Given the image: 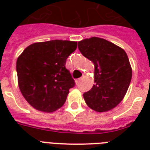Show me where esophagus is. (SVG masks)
I'll return each instance as SVG.
<instances>
[{
    "instance_id": "1",
    "label": "esophagus",
    "mask_w": 150,
    "mask_h": 150,
    "mask_svg": "<svg viewBox=\"0 0 150 150\" xmlns=\"http://www.w3.org/2000/svg\"><path fill=\"white\" fill-rule=\"evenodd\" d=\"M82 78H79V79H78L76 80V84H77V85L79 84V82H81V80H82Z\"/></svg>"
}]
</instances>
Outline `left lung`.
Instances as JSON below:
<instances>
[{"instance_id":"left-lung-1","label":"left lung","mask_w":150,"mask_h":150,"mask_svg":"<svg viewBox=\"0 0 150 150\" xmlns=\"http://www.w3.org/2000/svg\"><path fill=\"white\" fill-rule=\"evenodd\" d=\"M78 47L95 67V85L83 94L86 104L97 112L113 109L123 100L132 79L128 55L122 48L98 37L79 41Z\"/></svg>"}]
</instances>
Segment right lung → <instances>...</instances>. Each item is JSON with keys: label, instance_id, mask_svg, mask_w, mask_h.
<instances>
[{"label": "right lung", "instance_id": "right-lung-1", "mask_svg": "<svg viewBox=\"0 0 150 150\" xmlns=\"http://www.w3.org/2000/svg\"><path fill=\"white\" fill-rule=\"evenodd\" d=\"M77 48L68 40L35 43L17 59L16 71L20 91L35 109L52 112L63 106L69 89L75 86L66 60Z\"/></svg>", "mask_w": 150, "mask_h": 150}]
</instances>
